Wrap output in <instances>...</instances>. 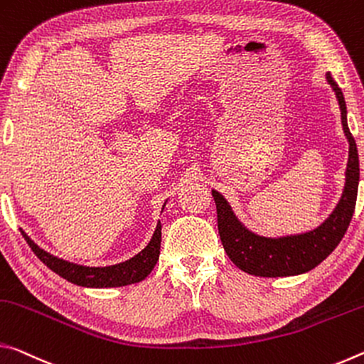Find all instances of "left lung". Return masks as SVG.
Returning <instances> with one entry per match:
<instances>
[{
  "label": "left lung",
  "mask_w": 364,
  "mask_h": 364,
  "mask_svg": "<svg viewBox=\"0 0 364 364\" xmlns=\"http://www.w3.org/2000/svg\"><path fill=\"white\" fill-rule=\"evenodd\" d=\"M326 80L336 93L341 108L342 129L348 141V161L341 200L323 223L311 230L281 237H264L250 230L235 216L229 201L218 190H211L218 210V229L223 247L238 269L258 277H290L311 271L341 243L353 218L360 183V159L355 139L347 122L343 93L331 74Z\"/></svg>",
  "instance_id": "obj_1"
}]
</instances>
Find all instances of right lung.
I'll list each match as a JSON object with an SVG mask.
<instances>
[{"mask_svg":"<svg viewBox=\"0 0 364 364\" xmlns=\"http://www.w3.org/2000/svg\"><path fill=\"white\" fill-rule=\"evenodd\" d=\"M164 206L166 201L163 205V210ZM22 235L27 240L28 245H31L32 252L38 256L40 261H43V264L50 267L53 272H56L58 276L65 279V281L90 289L122 287V285H130L143 281V279L153 271V267L159 258L161 221H158L151 240L148 242V245L143 248L141 252H139L127 261H122V263L111 266H83L70 263V261H65L63 258H58L55 255L45 252V250L40 248L23 230Z\"/></svg>","mask_w":364,"mask_h":364,"instance_id":"add662e5","label":"right lung"}]
</instances>
